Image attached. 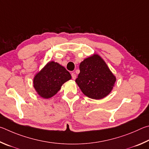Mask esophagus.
I'll use <instances>...</instances> for the list:
<instances>
[{
	"label": "esophagus",
	"instance_id": "1",
	"mask_svg": "<svg viewBox=\"0 0 149 149\" xmlns=\"http://www.w3.org/2000/svg\"><path fill=\"white\" fill-rule=\"evenodd\" d=\"M71 76H72V79H73V80H75L76 79V78H77V75H76V74H75L74 72H72V74H71Z\"/></svg>",
	"mask_w": 149,
	"mask_h": 149
}]
</instances>
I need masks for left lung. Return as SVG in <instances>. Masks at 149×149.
I'll use <instances>...</instances> for the list:
<instances>
[{
	"mask_svg": "<svg viewBox=\"0 0 149 149\" xmlns=\"http://www.w3.org/2000/svg\"><path fill=\"white\" fill-rule=\"evenodd\" d=\"M75 82L88 97L101 100L113 90L116 78L100 56L93 54L80 64Z\"/></svg>",
	"mask_w": 149,
	"mask_h": 149,
	"instance_id": "8db88e82",
	"label": "left lung"
}]
</instances>
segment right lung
Masks as SVG:
<instances>
[{
	"instance_id": "right-lung-1",
	"label": "right lung",
	"mask_w": 149,
	"mask_h": 149,
	"mask_svg": "<svg viewBox=\"0 0 149 149\" xmlns=\"http://www.w3.org/2000/svg\"><path fill=\"white\" fill-rule=\"evenodd\" d=\"M70 79L71 75L64 67L51 61L35 75L33 86L39 96L49 99L56 95L62 85Z\"/></svg>"
}]
</instances>
